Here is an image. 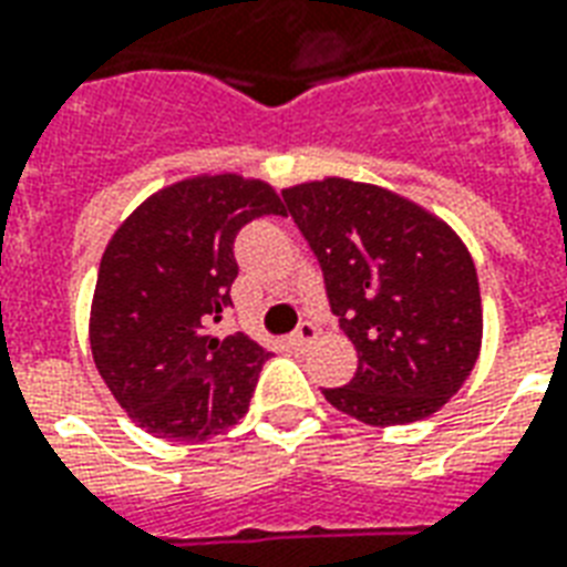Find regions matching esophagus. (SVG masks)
I'll return each mask as SVG.
<instances>
[{
	"label": "esophagus",
	"instance_id": "34e87169",
	"mask_svg": "<svg viewBox=\"0 0 567 567\" xmlns=\"http://www.w3.org/2000/svg\"><path fill=\"white\" fill-rule=\"evenodd\" d=\"M317 326H313V322H301L299 329L292 331V334H289V347L292 349H308L310 343H313V340H317Z\"/></svg>",
	"mask_w": 567,
	"mask_h": 567
}]
</instances>
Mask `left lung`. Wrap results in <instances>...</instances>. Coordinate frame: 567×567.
<instances>
[{"mask_svg": "<svg viewBox=\"0 0 567 567\" xmlns=\"http://www.w3.org/2000/svg\"><path fill=\"white\" fill-rule=\"evenodd\" d=\"M284 203L359 352L355 377L326 400L380 427L442 410L475 368L484 329L461 236L394 190L338 176L287 187Z\"/></svg>", "mask_w": 567, "mask_h": 567, "instance_id": "8db88e82", "label": "left lung"}]
</instances>
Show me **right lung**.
<instances>
[{"label": "right lung", "instance_id": "right-lung-1", "mask_svg": "<svg viewBox=\"0 0 567 567\" xmlns=\"http://www.w3.org/2000/svg\"><path fill=\"white\" fill-rule=\"evenodd\" d=\"M287 215L275 187L236 173L161 187L113 233L89 317L92 359L118 406L173 442H206L248 412L271 352L212 334L233 305L238 229Z\"/></svg>", "mask_w": 567, "mask_h": 567}]
</instances>
